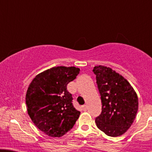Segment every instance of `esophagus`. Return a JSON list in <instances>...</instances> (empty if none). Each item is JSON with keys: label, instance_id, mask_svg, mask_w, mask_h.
Segmentation results:
<instances>
[{"label": "esophagus", "instance_id": "obj_1", "mask_svg": "<svg viewBox=\"0 0 152 152\" xmlns=\"http://www.w3.org/2000/svg\"><path fill=\"white\" fill-rule=\"evenodd\" d=\"M82 110L84 111H87V110H88V106H87V105L82 106Z\"/></svg>", "mask_w": 152, "mask_h": 152}]
</instances>
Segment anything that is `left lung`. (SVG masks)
Returning a JSON list of instances; mask_svg holds the SVG:
<instances>
[{"label":"left lung","instance_id":"1","mask_svg":"<svg viewBox=\"0 0 152 152\" xmlns=\"http://www.w3.org/2000/svg\"><path fill=\"white\" fill-rule=\"evenodd\" d=\"M96 84L101 96L102 112L95 123L106 135L117 137L133 123L139 108L135 90L126 79L108 67L95 66Z\"/></svg>","mask_w":152,"mask_h":152}]
</instances>
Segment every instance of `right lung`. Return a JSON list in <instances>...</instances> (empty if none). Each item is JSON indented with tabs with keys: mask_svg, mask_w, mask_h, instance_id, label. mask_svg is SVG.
I'll list each match as a JSON object with an SVG mask.
<instances>
[{
	"mask_svg": "<svg viewBox=\"0 0 152 152\" xmlns=\"http://www.w3.org/2000/svg\"><path fill=\"white\" fill-rule=\"evenodd\" d=\"M80 69L58 66L45 70L31 81L26 94V109L35 126L50 137H61L73 128L80 113L67 90Z\"/></svg>",
	"mask_w": 152,
	"mask_h": 152,
	"instance_id": "add662e5",
	"label": "right lung"
}]
</instances>
